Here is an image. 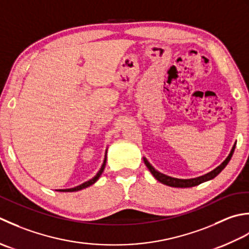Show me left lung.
<instances>
[{
	"instance_id": "8db88e82",
	"label": "left lung",
	"mask_w": 249,
	"mask_h": 249,
	"mask_svg": "<svg viewBox=\"0 0 249 249\" xmlns=\"http://www.w3.org/2000/svg\"><path fill=\"white\" fill-rule=\"evenodd\" d=\"M235 144L233 145L232 149L230 151L229 156L227 157L226 160L222 162V163L220 165H218L216 169H214L213 171H211L210 173L207 174H204L202 176H199V177H196V178H189V179H181V178H175V177H171V176H167L163 173H160L159 171H157L155 167L151 165L148 160H147L146 158H143L144 159V162L146 166L148 167V170L150 171V173L153 174V176L155 177V178L162 182V184H164L166 186H170V187H176V188H188V187H195V186H197L202 184V182L204 181H207V180H211L214 178V177H216L218 174L220 173V172L225 169L226 165L229 163V161L231 159V157L233 155V153H234V149H235Z\"/></svg>"
}]
</instances>
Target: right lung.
Listing matches in <instances>:
<instances>
[{
	"label": "right lung",
	"mask_w": 249,
	"mask_h": 249,
	"mask_svg": "<svg viewBox=\"0 0 249 249\" xmlns=\"http://www.w3.org/2000/svg\"><path fill=\"white\" fill-rule=\"evenodd\" d=\"M106 151H107V150H106ZM105 163H106V153H105V158H104V161H103V164H102V166H101L100 171L98 172V173H96V175H95L94 177H92V178H91V179L88 180V181H85L84 184H82V185L74 187V188H70V189H59V190H57V191H61V192H73V191L82 190V189H84V188H87V187H89V186H91V185H93L94 182L100 178V176L102 175L103 171H104V169H105Z\"/></svg>",
	"instance_id": "1"
}]
</instances>
